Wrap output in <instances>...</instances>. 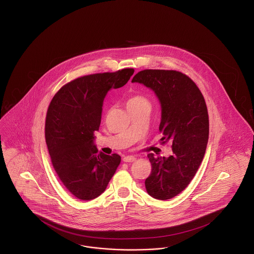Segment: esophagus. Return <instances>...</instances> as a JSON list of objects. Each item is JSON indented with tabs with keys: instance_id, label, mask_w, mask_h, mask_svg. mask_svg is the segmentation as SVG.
Masks as SVG:
<instances>
[{
	"instance_id": "esophagus-1",
	"label": "esophagus",
	"mask_w": 254,
	"mask_h": 254,
	"mask_svg": "<svg viewBox=\"0 0 254 254\" xmlns=\"http://www.w3.org/2000/svg\"><path fill=\"white\" fill-rule=\"evenodd\" d=\"M136 159L137 158L135 157V156H126V157H124L123 161L126 162V163H131V162L136 161Z\"/></svg>"
}]
</instances>
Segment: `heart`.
<instances>
[{
  "label": "heart",
  "instance_id": "1",
  "mask_svg": "<svg viewBox=\"0 0 254 254\" xmlns=\"http://www.w3.org/2000/svg\"><path fill=\"white\" fill-rule=\"evenodd\" d=\"M126 105L127 108L130 111L132 109H138L141 107H145V106H149V102L148 99L146 97L142 95V94H132L128 97L126 101Z\"/></svg>",
  "mask_w": 254,
  "mask_h": 254
}]
</instances>
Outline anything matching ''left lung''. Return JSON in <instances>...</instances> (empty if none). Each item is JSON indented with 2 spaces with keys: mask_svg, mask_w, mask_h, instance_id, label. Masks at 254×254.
<instances>
[{
  "mask_svg": "<svg viewBox=\"0 0 254 254\" xmlns=\"http://www.w3.org/2000/svg\"><path fill=\"white\" fill-rule=\"evenodd\" d=\"M131 82L155 92L162 108L161 141L172 144L169 157L147 155L151 173L145 190L155 199H171L189 186L205 155L209 131L205 98L189 76L176 70L145 69Z\"/></svg>",
  "mask_w": 254,
  "mask_h": 254,
  "instance_id": "8db88e82",
  "label": "left lung"
}]
</instances>
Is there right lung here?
I'll return each mask as SVG.
<instances>
[{"label": "right lung", "instance_id": "add662e5", "mask_svg": "<svg viewBox=\"0 0 254 254\" xmlns=\"http://www.w3.org/2000/svg\"><path fill=\"white\" fill-rule=\"evenodd\" d=\"M133 68L79 77L62 86L49 104L45 136L52 166L77 199L103 193L121 163L118 154L98 153L93 144L104 99L110 88L126 85Z\"/></svg>", "mask_w": 254, "mask_h": 254}]
</instances>
